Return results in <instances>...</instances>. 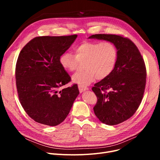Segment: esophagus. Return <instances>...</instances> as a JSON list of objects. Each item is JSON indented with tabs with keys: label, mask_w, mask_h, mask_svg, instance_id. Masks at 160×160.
<instances>
[{
	"label": "esophagus",
	"mask_w": 160,
	"mask_h": 160,
	"mask_svg": "<svg viewBox=\"0 0 160 160\" xmlns=\"http://www.w3.org/2000/svg\"><path fill=\"white\" fill-rule=\"evenodd\" d=\"M78 89H79L80 93H82V92H83L84 91L88 90V89H89V88H87V87H82V86H78Z\"/></svg>",
	"instance_id": "obj_1"
}]
</instances>
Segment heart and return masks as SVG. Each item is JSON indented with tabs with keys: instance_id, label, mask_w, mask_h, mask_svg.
Returning a JSON list of instances; mask_svg holds the SVG:
<instances>
[{
	"instance_id": "1",
	"label": "heart",
	"mask_w": 160,
	"mask_h": 160,
	"mask_svg": "<svg viewBox=\"0 0 160 160\" xmlns=\"http://www.w3.org/2000/svg\"><path fill=\"white\" fill-rule=\"evenodd\" d=\"M74 55L63 52L60 63L67 72H74L83 63V70L74 74L72 81L84 87L96 78L103 80L113 71L118 58V51L110 41H83L74 48Z\"/></svg>"
}]
</instances>
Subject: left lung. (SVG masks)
<instances>
[{
	"label": "left lung",
	"instance_id": "8db88e82",
	"mask_svg": "<svg viewBox=\"0 0 160 160\" xmlns=\"http://www.w3.org/2000/svg\"><path fill=\"white\" fill-rule=\"evenodd\" d=\"M89 38L110 41L118 51L113 72L92 88L97 97L93 108L97 118L108 125L118 124L130 118L141 102L147 78L144 60L136 45L128 38L102 33Z\"/></svg>",
	"mask_w": 160,
	"mask_h": 160
}]
</instances>
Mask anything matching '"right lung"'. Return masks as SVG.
<instances>
[{
	"label": "right lung",
	"mask_w": 160,
	"mask_h": 160,
	"mask_svg": "<svg viewBox=\"0 0 160 160\" xmlns=\"http://www.w3.org/2000/svg\"><path fill=\"white\" fill-rule=\"evenodd\" d=\"M77 38L36 37L19 53L15 67L18 97L24 111L38 123L54 127L62 122L79 94L77 84L59 90L71 80L60 58Z\"/></svg>",
	"instance_id": "right-lung-1"
}]
</instances>
